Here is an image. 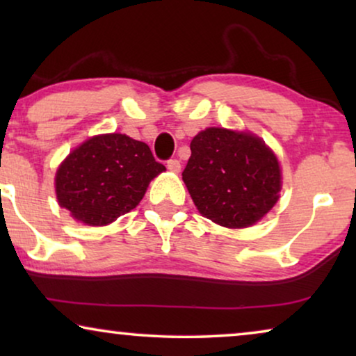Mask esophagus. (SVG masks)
Returning <instances> with one entry per match:
<instances>
[{
	"instance_id": "34e87169",
	"label": "esophagus",
	"mask_w": 356,
	"mask_h": 356,
	"mask_svg": "<svg viewBox=\"0 0 356 356\" xmlns=\"http://www.w3.org/2000/svg\"><path fill=\"white\" fill-rule=\"evenodd\" d=\"M167 168L170 170V172L178 173L179 170H181V163H179V160H177V159H170L167 162Z\"/></svg>"
}]
</instances>
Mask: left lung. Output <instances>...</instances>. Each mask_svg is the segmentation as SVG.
Returning a JSON list of instances; mask_svg holds the SVG:
<instances>
[{
	"label": "left lung",
	"instance_id": "1",
	"mask_svg": "<svg viewBox=\"0 0 356 356\" xmlns=\"http://www.w3.org/2000/svg\"><path fill=\"white\" fill-rule=\"evenodd\" d=\"M183 179L197 211L228 228L261 220L282 186L272 150L256 136L223 128L201 131L191 140Z\"/></svg>",
	"mask_w": 356,
	"mask_h": 356
}]
</instances>
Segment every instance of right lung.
<instances>
[{
    "instance_id": "obj_1",
    "label": "right lung",
    "mask_w": 356,
    "mask_h": 356,
    "mask_svg": "<svg viewBox=\"0 0 356 356\" xmlns=\"http://www.w3.org/2000/svg\"><path fill=\"white\" fill-rule=\"evenodd\" d=\"M163 170L147 144L126 134L95 136L60 165L56 197L76 220L106 225L133 211Z\"/></svg>"
}]
</instances>
